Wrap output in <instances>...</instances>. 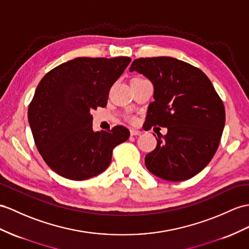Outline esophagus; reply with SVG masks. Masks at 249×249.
<instances>
[{"label":"esophagus","mask_w":249,"mask_h":249,"mask_svg":"<svg viewBox=\"0 0 249 249\" xmlns=\"http://www.w3.org/2000/svg\"><path fill=\"white\" fill-rule=\"evenodd\" d=\"M130 134H131V136H139V135H142V131L132 129V130H130Z\"/></svg>","instance_id":"1"}]
</instances>
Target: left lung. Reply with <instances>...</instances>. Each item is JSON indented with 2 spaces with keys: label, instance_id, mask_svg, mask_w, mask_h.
Instances as JSON below:
<instances>
[{
  "label": "left lung",
  "instance_id": "left-lung-1",
  "mask_svg": "<svg viewBox=\"0 0 249 249\" xmlns=\"http://www.w3.org/2000/svg\"><path fill=\"white\" fill-rule=\"evenodd\" d=\"M134 71L154 87L148 124L168 129L145 155V167L166 180L191 178L208 165L219 147L225 125L223 101L201 70L175 58H139L131 64L130 71Z\"/></svg>",
  "mask_w": 249,
  "mask_h": 249
}]
</instances>
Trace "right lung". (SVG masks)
Here are the masks:
<instances>
[{
    "mask_svg": "<svg viewBox=\"0 0 249 249\" xmlns=\"http://www.w3.org/2000/svg\"><path fill=\"white\" fill-rule=\"evenodd\" d=\"M130 62L129 57H80L42 78L28 107V123L39 153L53 171L84 180L110 165L113 149L130 132L123 125L94 132L90 112L107 106L111 87Z\"/></svg>",
    "mask_w": 249,
    "mask_h": 249,
    "instance_id": "add662e5",
    "label": "right lung"
}]
</instances>
